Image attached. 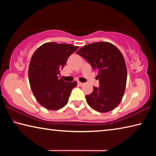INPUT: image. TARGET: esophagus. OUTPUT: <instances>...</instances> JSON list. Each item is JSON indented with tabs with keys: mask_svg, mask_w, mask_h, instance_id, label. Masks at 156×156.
<instances>
[{
	"mask_svg": "<svg viewBox=\"0 0 156 156\" xmlns=\"http://www.w3.org/2000/svg\"><path fill=\"white\" fill-rule=\"evenodd\" d=\"M78 85L79 86H83L84 85V83H81V82H80V81H78Z\"/></svg>",
	"mask_w": 156,
	"mask_h": 156,
	"instance_id": "1",
	"label": "esophagus"
}]
</instances>
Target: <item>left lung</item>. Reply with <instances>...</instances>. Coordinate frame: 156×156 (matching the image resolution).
I'll return each instance as SVG.
<instances>
[{
    "instance_id": "1",
    "label": "left lung",
    "mask_w": 156,
    "mask_h": 156,
    "mask_svg": "<svg viewBox=\"0 0 156 156\" xmlns=\"http://www.w3.org/2000/svg\"><path fill=\"white\" fill-rule=\"evenodd\" d=\"M76 54L98 72L99 87H94L92 93L85 96L88 105L101 113L114 109L122 100L127 78L122 53L112 43L98 42L81 47Z\"/></svg>"
}]
</instances>
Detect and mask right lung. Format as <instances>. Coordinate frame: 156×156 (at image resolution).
Instances as JSON below:
<instances>
[{
	"label": "right lung",
	"instance_id": "right-lung-1",
	"mask_svg": "<svg viewBox=\"0 0 156 156\" xmlns=\"http://www.w3.org/2000/svg\"><path fill=\"white\" fill-rule=\"evenodd\" d=\"M78 48L70 44L47 43L34 53L29 66V81L37 101L46 109L58 110L65 107L77 85L76 81L67 83L58 75Z\"/></svg>",
	"mask_w": 156,
	"mask_h": 156
}]
</instances>
